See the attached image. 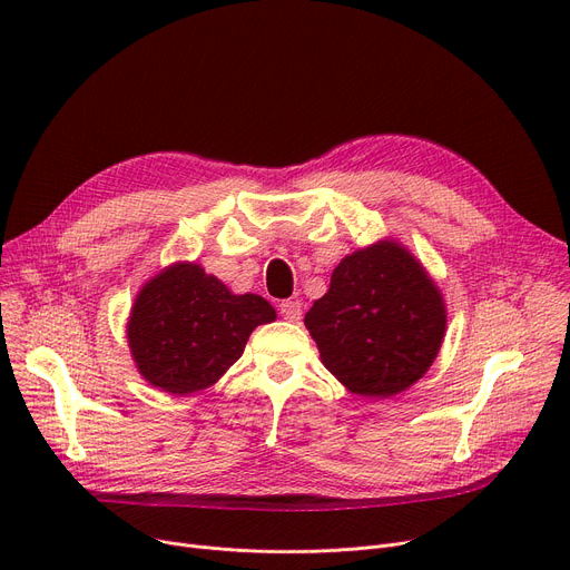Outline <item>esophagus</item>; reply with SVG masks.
Masks as SVG:
<instances>
[{
  "instance_id": "obj_1",
  "label": "esophagus",
  "mask_w": 570,
  "mask_h": 570,
  "mask_svg": "<svg viewBox=\"0 0 570 570\" xmlns=\"http://www.w3.org/2000/svg\"><path fill=\"white\" fill-rule=\"evenodd\" d=\"M279 314L286 318V321H301L303 318V303L295 301V297H291V301H282L279 303Z\"/></svg>"
}]
</instances>
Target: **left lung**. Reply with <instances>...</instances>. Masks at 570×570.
Masks as SVG:
<instances>
[{"label":"left lung","mask_w":570,"mask_h":570,"mask_svg":"<svg viewBox=\"0 0 570 570\" xmlns=\"http://www.w3.org/2000/svg\"><path fill=\"white\" fill-rule=\"evenodd\" d=\"M305 325L351 393L393 397L434 363L445 309L423 265L397 243H379L335 267Z\"/></svg>","instance_id":"1"}]
</instances>
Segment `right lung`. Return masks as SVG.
I'll list each match as a JSON object with an SVG mask.
<instances>
[{"label": "right lung", "mask_w": 570, "mask_h": 570, "mask_svg": "<svg viewBox=\"0 0 570 570\" xmlns=\"http://www.w3.org/2000/svg\"><path fill=\"white\" fill-rule=\"evenodd\" d=\"M275 316L261 295H233L200 265L179 263L140 291L127 337L149 383L189 395L213 385L243 355L254 327Z\"/></svg>", "instance_id": "right-lung-1"}]
</instances>
